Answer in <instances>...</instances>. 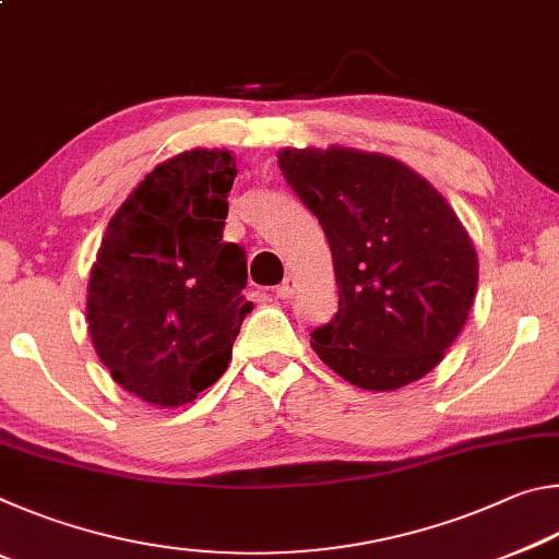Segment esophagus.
<instances>
[{"label":"esophagus","mask_w":559,"mask_h":559,"mask_svg":"<svg viewBox=\"0 0 559 559\" xmlns=\"http://www.w3.org/2000/svg\"><path fill=\"white\" fill-rule=\"evenodd\" d=\"M293 293H296V278L293 276H288L281 283V286H276V298H281V300L293 298Z\"/></svg>","instance_id":"esophagus-1"}]
</instances>
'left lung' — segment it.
Masks as SVG:
<instances>
[{
    "label": "left lung",
    "instance_id": "obj_1",
    "mask_svg": "<svg viewBox=\"0 0 559 559\" xmlns=\"http://www.w3.org/2000/svg\"><path fill=\"white\" fill-rule=\"evenodd\" d=\"M333 251L337 313L310 333L349 384L390 392L437 367L459 337L478 259L456 212L400 159L353 147L278 153Z\"/></svg>",
    "mask_w": 559,
    "mask_h": 559
}]
</instances>
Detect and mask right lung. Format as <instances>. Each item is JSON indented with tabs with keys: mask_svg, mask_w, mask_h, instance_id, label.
<instances>
[{
	"mask_svg": "<svg viewBox=\"0 0 559 559\" xmlns=\"http://www.w3.org/2000/svg\"><path fill=\"white\" fill-rule=\"evenodd\" d=\"M236 163L187 150L132 189L103 236L88 281L93 347L122 390L182 406L226 372L253 302L246 253L222 241Z\"/></svg>",
	"mask_w": 559,
	"mask_h": 559,
	"instance_id": "add662e5",
	"label": "right lung"
}]
</instances>
